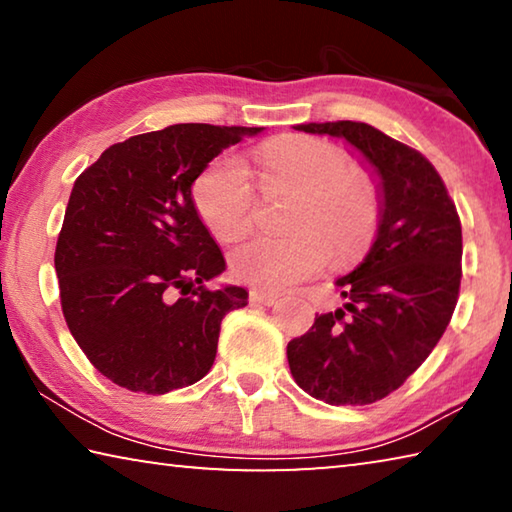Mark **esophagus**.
I'll return each mask as SVG.
<instances>
[{
    "label": "esophagus",
    "instance_id": "34e87169",
    "mask_svg": "<svg viewBox=\"0 0 512 512\" xmlns=\"http://www.w3.org/2000/svg\"><path fill=\"white\" fill-rule=\"evenodd\" d=\"M250 302H253V305H266V307H271V305H275V302H277V296H273V293L253 289V291H250Z\"/></svg>",
    "mask_w": 512,
    "mask_h": 512
}]
</instances>
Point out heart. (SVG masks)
Listing matches in <instances>:
<instances>
[{"mask_svg":"<svg viewBox=\"0 0 512 512\" xmlns=\"http://www.w3.org/2000/svg\"><path fill=\"white\" fill-rule=\"evenodd\" d=\"M266 189L296 196L287 239L248 237L230 250V271L250 287L280 291L336 266L357 262L377 235L375 183L352 171L348 153L311 137H280L257 153ZM250 171L237 158L212 162L194 183V205L216 239H235L253 216Z\"/></svg>","mask_w":512,"mask_h":512,"instance_id":"heart-1","label":"heart"}]
</instances>
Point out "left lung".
<instances>
[{
	"mask_svg": "<svg viewBox=\"0 0 512 512\" xmlns=\"http://www.w3.org/2000/svg\"><path fill=\"white\" fill-rule=\"evenodd\" d=\"M293 128L350 144L377 183L381 216L368 255L334 282L345 305L316 316L307 334L289 341L291 375L327 404H372L422 366L452 320L461 289V221L433 164L375 126L325 121Z\"/></svg>",
	"mask_w": 512,
	"mask_h": 512,
	"instance_id": "left-lung-1",
	"label": "left lung"
}]
</instances>
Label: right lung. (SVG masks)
<instances>
[{"mask_svg": "<svg viewBox=\"0 0 512 512\" xmlns=\"http://www.w3.org/2000/svg\"><path fill=\"white\" fill-rule=\"evenodd\" d=\"M259 133L173 124L112 144L76 178L54 257L60 305L85 357L117 386L164 395L196 384L223 316L248 305L244 287H205L225 259L192 187L223 149Z\"/></svg>", "mask_w": 512, "mask_h": 512, "instance_id": "add662e5", "label": "right lung"}]
</instances>
